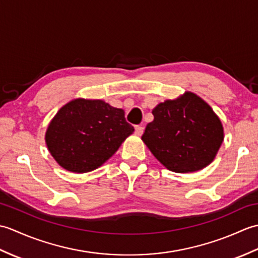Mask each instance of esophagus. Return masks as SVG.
I'll return each instance as SVG.
<instances>
[{
    "label": "esophagus",
    "instance_id": "obj_1",
    "mask_svg": "<svg viewBox=\"0 0 258 258\" xmlns=\"http://www.w3.org/2000/svg\"><path fill=\"white\" fill-rule=\"evenodd\" d=\"M143 132H144V127H143V126H141V125H136V126H135V134H136V135L141 136L142 134H143Z\"/></svg>",
    "mask_w": 258,
    "mask_h": 258
}]
</instances>
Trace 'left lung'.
<instances>
[{
    "label": "left lung",
    "mask_w": 258,
    "mask_h": 258,
    "mask_svg": "<svg viewBox=\"0 0 258 258\" xmlns=\"http://www.w3.org/2000/svg\"><path fill=\"white\" fill-rule=\"evenodd\" d=\"M154 119L142 136L146 146L167 169L190 173L215 158L224 140L222 122L200 96L186 92L153 109Z\"/></svg>",
    "instance_id": "8db88e82"
}]
</instances>
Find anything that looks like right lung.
<instances>
[{
  "instance_id": "add662e5",
  "label": "right lung",
  "mask_w": 258,
  "mask_h": 258,
  "mask_svg": "<svg viewBox=\"0 0 258 258\" xmlns=\"http://www.w3.org/2000/svg\"><path fill=\"white\" fill-rule=\"evenodd\" d=\"M134 127L124 111L101 100L76 98L59 108L48 125L45 142L59 165L73 173L94 171L105 163Z\"/></svg>"
}]
</instances>
